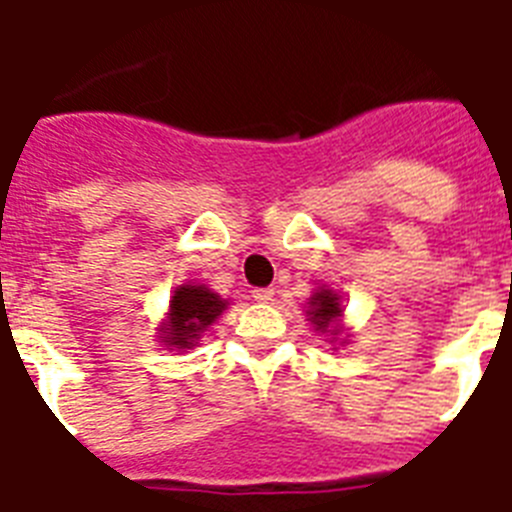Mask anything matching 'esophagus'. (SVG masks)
<instances>
[{
	"mask_svg": "<svg viewBox=\"0 0 512 512\" xmlns=\"http://www.w3.org/2000/svg\"><path fill=\"white\" fill-rule=\"evenodd\" d=\"M252 297H255L257 303H271L273 300V289L271 287H260L252 292Z\"/></svg>",
	"mask_w": 512,
	"mask_h": 512,
	"instance_id": "1",
	"label": "esophagus"
}]
</instances>
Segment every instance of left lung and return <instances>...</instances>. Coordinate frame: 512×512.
I'll return each instance as SVG.
<instances>
[{"label":"left lung","mask_w":512,"mask_h":512,"mask_svg":"<svg viewBox=\"0 0 512 512\" xmlns=\"http://www.w3.org/2000/svg\"><path fill=\"white\" fill-rule=\"evenodd\" d=\"M311 319L316 321V327L319 329H327L332 321L337 319L342 313L340 303H337V295H332V292H316V295L311 297Z\"/></svg>","instance_id":"left-lung-1"}]
</instances>
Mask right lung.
<instances>
[{
	"instance_id": "add662e5",
	"label": "right lung",
	"mask_w": 512,
	"mask_h": 512,
	"mask_svg": "<svg viewBox=\"0 0 512 512\" xmlns=\"http://www.w3.org/2000/svg\"><path fill=\"white\" fill-rule=\"evenodd\" d=\"M225 305L228 303L209 289L191 284L180 287L170 300V324L164 342L172 348H191L193 340H199L201 332L225 311Z\"/></svg>"
}]
</instances>
